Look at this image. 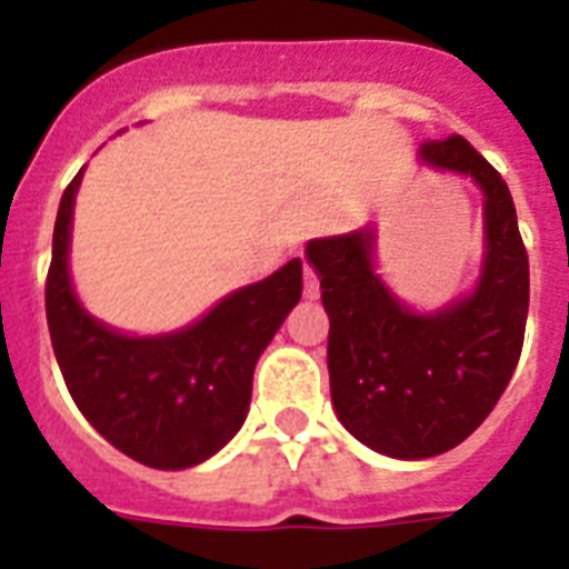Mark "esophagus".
Segmentation results:
<instances>
[{"label":"esophagus","instance_id":"1","mask_svg":"<svg viewBox=\"0 0 569 569\" xmlns=\"http://www.w3.org/2000/svg\"><path fill=\"white\" fill-rule=\"evenodd\" d=\"M305 296H308V299H319V276H316V270L310 268H305Z\"/></svg>","mask_w":569,"mask_h":569}]
</instances>
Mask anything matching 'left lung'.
<instances>
[{
  "label": "left lung",
  "instance_id": "obj_1",
  "mask_svg": "<svg viewBox=\"0 0 569 569\" xmlns=\"http://www.w3.org/2000/svg\"><path fill=\"white\" fill-rule=\"evenodd\" d=\"M419 159L485 190L487 256L467 299L407 310L373 273V228L308 244L330 316L336 413L361 445L407 461L453 450L490 416L519 365L530 305V261L499 170L459 133L425 142Z\"/></svg>",
  "mask_w": 569,
  "mask_h": 569
}]
</instances>
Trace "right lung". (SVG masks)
Returning a JSON list of instances; mask_svg holds the SVG:
<instances>
[{"mask_svg":"<svg viewBox=\"0 0 569 569\" xmlns=\"http://www.w3.org/2000/svg\"><path fill=\"white\" fill-rule=\"evenodd\" d=\"M79 179L82 170L59 202L44 281V313L64 385L99 436L139 465H199L219 453L248 416L256 361L301 299V261L236 290L179 333H116L84 313L70 288V216Z\"/></svg>","mask_w":569,"mask_h":569,"instance_id":"add662e5","label":"right lung"}]
</instances>
